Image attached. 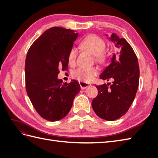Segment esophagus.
<instances>
[{
    "label": "esophagus",
    "instance_id": "34e87169",
    "mask_svg": "<svg viewBox=\"0 0 158 158\" xmlns=\"http://www.w3.org/2000/svg\"><path fill=\"white\" fill-rule=\"evenodd\" d=\"M79 84L80 85V88L82 89H84L86 88L89 87V85H91L90 84H88V83H86V82H82V81H80V82H79Z\"/></svg>",
    "mask_w": 158,
    "mask_h": 158
}]
</instances>
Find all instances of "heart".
Returning <instances> with one entry per match:
<instances>
[{"label":"heart","instance_id":"obj_1","mask_svg":"<svg viewBox=\"0 0 158 158\" xmlns=\"http://www.w3.org/2000/svg\"><path fill=\"white\" fill-rule=\"evenodd\" d=\"M80 45L85 50L89 51L94 55L96 61L104 63L107 60V55L103 51L106 48V43L96 35L90 34L85 37L80 43ZM77 56V49L72 48L69 53L68 59L70 64H73ZM98 73L96 67H84L81 66L73 73V77L82 82H89Z\"/></svg>","mask_w":158,"mask_h":158}]
</instances>
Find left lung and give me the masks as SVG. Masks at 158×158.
<instances>
[{"instance_id": "1", "label": "left lung", "mask_w": 158, "mask_h": 158, "mask_svg": "<svg viewBox=\"0 0 158 158\" xmlns=\"http://www.w3.org/2000/svg\"><path fill=\"white\" fill-rule=\"evenodd\" d=\"M109 40L115 45L116 53L100 78L114 81L96 85L98 94L92 106L98 117L112 121L125 114L131 106L139 84L140 70L135 52L125 39L113 33Z\"/></svg>"}]
</instances>
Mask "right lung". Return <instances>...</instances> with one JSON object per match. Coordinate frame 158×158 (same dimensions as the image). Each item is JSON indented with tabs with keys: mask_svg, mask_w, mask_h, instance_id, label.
I'll return each instance as SVG.
<instances>
[{
	"mask_svg": "<svg viewBox=\"0 0 158 158\" xmlns=\"http://www.w3.org/2000/svg\"><path fill=\"white\" fill-rule=\"evenodd\" d=\"M78 34L60 27L46 30L30 47L25 63L28 97L40 115L51 122L67 115L80 90L76 80L63 83L59 69L67 70L69 53Z\"/></svg>",
	"mask_w": 158,
	"mask_h": 158,
	"instance_id": "1",
	"label": "right lung"
}]
</instances>
